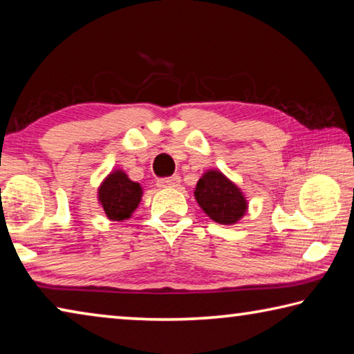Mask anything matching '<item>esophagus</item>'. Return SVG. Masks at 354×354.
Instances as JSON below:
<instances>
[{
	"label": "esophagus",
	"mask_w": 354,
	"mask_h": 354,
	"mask_svg": "<svg viewBox=\"0 0 354 354\" xmlns=\"http://www.w3.org/2000/svg\"><path fill=\"white\" fill-rule=\"evenodd\" d=\"M179 183H181V178H179V176L162 178V179H158V187H160V189H173V187H178Z\"/></svg>",
	"instance_id": "1"
}]
</instances>
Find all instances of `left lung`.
Segmentation results:
<instances>
[{
	"mask_svg": "<svg viewBox=\"0 0 354 354\" xmlns=\"http://www.w3.org/2000/svg\"><path fill=\"white\" fill-rule=\"evenodd\" d=\"M194 195L203 212L215 223L236 225L248 211V200L242 189L218 169L203 173Z\"/></svg>",
	"mask_w": 354,
	"mask_h": 354,
	"instance_id": "obj_1",
	"label": "left lung"
}]
</instances>
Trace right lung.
I'll return each mask as SVG.
<instances>
[{"instance_id":"obj_1","label":"right lung","mask_w":354,"mask_h":354,"mask_svg":"<svg viewBox=\"0 0 354 354\" xmlns=\"http://www.w3.org/2000/svg\"><path fill=\"white\" fill-rule=\"evenodd\" d=\"M143 196V187L129 179L127 171L113 169L98 185L97 198L106 217L112 221L129 220Z\"/></svg>"}]
</instances>
